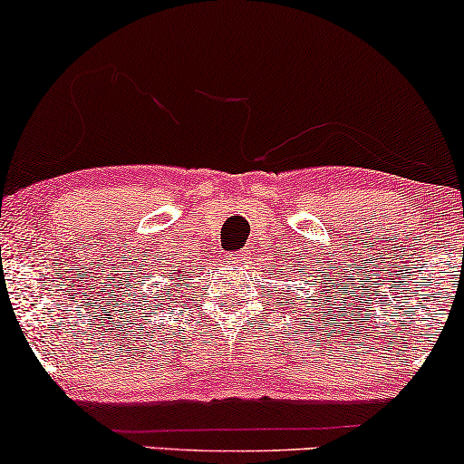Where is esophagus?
I'll list each match as a JSON object with an SVG mask.
<instances>
[{
	"label": "esophagus",
	"mask_w": 464,
	"mask_h": 464,
	"mask_svg": "<svg viewBox=\"0 0 464 464\" xmlns=\"http://www.w3.org/2000/svg\"><path fill=\"white\" fill-rule=\"evenodd\" d=\"M243 253L240 251H234V253H230V256H227L226 259H227V264H232V266H240L243 264Z\"/></svg>",
	"instance_id": "obj_1"
}]
</instances>
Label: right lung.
Wrapping results in <instances>:
<instances>
[{
  "mask_svg": "<svg viewBox=\"0 0 464 464\" xmlns=\"http://www.w3.org/2000/svg\"><path fill=\"white\" fill-rule=\"evenodd\" d=\"M170 268H173V266H170ZM164 276H167V281L170 283V285H167V287H164V289L170 287V294H169V295L164 294L162 300L169 302L170 297H177V294H179V291H181V278H186V272H183V268H179V266H177V268L169 270Z\"/></svg>",
  "mask_w": 464,
  "mask_h": 464,
  "instance_id": "obj_1",
  "label": "right lung"
}]
</instances>
